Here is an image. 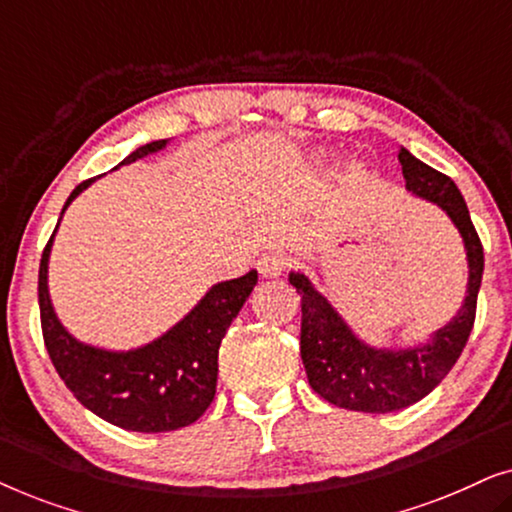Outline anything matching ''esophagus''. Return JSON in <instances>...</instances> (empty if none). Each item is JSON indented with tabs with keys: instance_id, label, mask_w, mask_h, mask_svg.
<instances>
[{
	"instance_id": "esophagus-1",
	"label": "esophagus",
	"mask_w": 512,
	"mask_h": 512,
	"mask_svg": "<svg viewBox=\"0 0 512 512\" xmlns=\"http://www.w3.org/2000/svg\"><path fill=\"white\" fill-rule=\"evenodd\" d=\"M258 272H261V277H279L282 272L289 268V256L284 254V251H268V254H263L258 258Z\"/></svg>"
}]
</instances>
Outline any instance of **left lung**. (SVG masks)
<instances>
[{
  "label": "left lung",
  "instance_id": "left-lung-1",
  "mask_svg": "<svg viewBox=\"0 0 512 512\" xmlns=\"http://www.w3.org/2000/svg\"><path fill=\"white\" fill-rule=\"evenodd\" d=\"M405 188L419 198L436 202L464 237L468 256V291L450 324L433 333L429 342L410 349H375L352 333L331 303L300 272L289 282L300 293V356L310 387L328 403L356 412L403 410L429 396L464 352L475 321L478 291L485 270L482 242L461 198L447 174L417 160L408 149L398 153Z\"/></svg>",
  "mask_w": 512,
  "mask_h": 512
}]
</instances>
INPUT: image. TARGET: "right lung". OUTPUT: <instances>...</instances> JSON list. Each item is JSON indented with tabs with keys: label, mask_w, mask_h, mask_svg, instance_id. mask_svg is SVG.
Listing matches in <instances>:
<instances>
[{
	"label": "right lung",
	"mask_w": 512,
	"mask_h": 512,
	"mask_svg": "<svg viewBox=\"0 0 512 512\" xmlns=\"http://www.w3.org/2000/svg\"><path fill=\"white\" fill-rule=\"evenodd\" d=\"M165 144L167 139H158L139 146L121 165L156 153ZM93 181L74 188L62 214ZM53 235L39 265V312L44 345L67 389L90 412L125 431H177L205 415L216 394L221 340L254 291L258 272L249 270L247 275L212 286L177 326L149 345L130 352H107L72 338L55 317L46 284Z\"/></svg>",
	"instance_id": "obj_1"
}]
</instances>
